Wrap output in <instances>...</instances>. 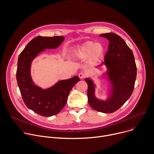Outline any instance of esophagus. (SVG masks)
Wrapping results in <instances>:
<instances>
[{"label": "esophagus", "instance_id": "esophagus-1", "mask_svg": "<svg viewBox=\"0 0 154 154\" xmlns=\"http://www.w3.org/2000/svg\"><path fill=\"white\" fill-rule=\"evenodd\" d=\"M79 78L80 79H84L86 77V75L83 72H80L79 74Z\"/></svg>", "mask_w": 154, "mask_h": 154}]
</instances>
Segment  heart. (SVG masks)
Listing matches in <instances>:
<instances>
[{"label": "heart", "mask_w": 154, "mask_h": 154, "mask_svg": "<svg viewBox=\"0 0 154 154\" xmlns=\"http://www.w3.org/2000/svg\"><path fill=\"white\" fill-rule=\"evenodd\" d=\"M103 54L104 48L100 43L88 42L75 48L71 52V56L76 60L87 59L89 63H95L99 61Z\"/></svg>", "instance_id": "heart-1"}]
</instances>
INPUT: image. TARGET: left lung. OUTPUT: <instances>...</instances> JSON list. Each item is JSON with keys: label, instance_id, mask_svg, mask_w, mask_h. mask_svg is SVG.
I'll use <instances>...</instances> for the list:
<instances>
[{"label": "left lung", "instance_id": "1", "mask_svg": "<svg viewBox=\"0 0 154 154\" xmlns=\"http://www.w3.org/2000/svg\"><path fill=\"white\" fill-rule=\"evenodd\" d=\"M100 36L109 40L108 50L100 66L105 65L107 68L106 76L111 85L109 96L106 100L97 98L95 96V85L91 79L86 78L88 103L97 111L112 113L118 110L132 95L137 66L132 50L120 36L113 32Z\"/></svg>", "mask_w": 154, "mask_h": 154}]
</instances>
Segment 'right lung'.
I'll use <instances>...</instances> for the list:
<instances>
[{
    "instance_id": "obj_1",
    "label": "right lung",
    "mask_w": 154,
    "mask_h": 154,
    "mask_svg": "<svg viewBox=\"0 0 154 154\" xmlns=\"http://www.w3.org/2000/svg\"><path fill=\"white\" fill-rule=\"evenodd\" d=\"M64 39L63 36H37L28 43L18 58L16 79L23 100L29 109L42 116L51 117L59 113L66 103L69 92L80 81L75 75L43 89L32 80V61L46 49L57 48Z\"/></svg>"
}]
</instances>
